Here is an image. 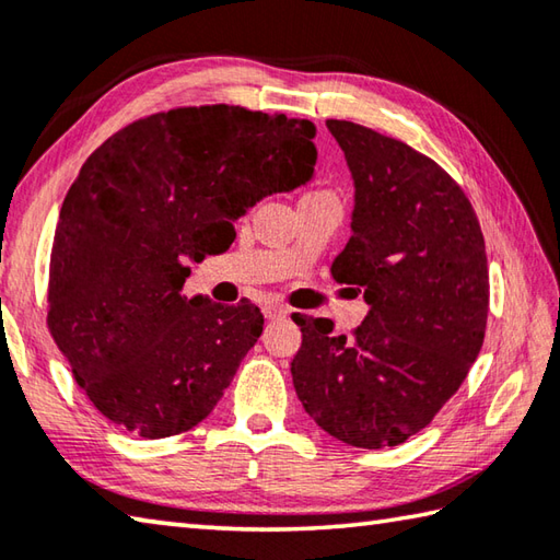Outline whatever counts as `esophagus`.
I'll use <instances>...</instances> for the list:
<instances>
[{
  "label": "esophagus",
  "mask_w": 560,
  "mask_h": 560,
  "mask_svg": "<svg viewBox=\"0 0 560 560\" xmlns=\"http://www.w3.org/2000/svg\"><path fill=\"white\" fill-rule=\"evenodd\" d=\"M261 313H265L267 320H279V317L289 315V308H287V305H279V303H267L265 308H261Z\"/></svg>",
  "instance_id": "esophagus-1"
}]
</instances>
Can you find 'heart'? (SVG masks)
Listing matches in <instances>:
<instances>
[{"label":"heart","instance_id":"b5f03b06","mask_svg":"<svg viewBox=\"0 0 560 560\" xmlns=\"http://www.w3.org/2000/svg\"><path fill=\"white\" fill-rule=\"evenodd\" d=\"M313 196H315V194H313Z\"/></svg>","mask_w":560,"mask_h":560}]
</instances>
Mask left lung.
Instances as JSON below:
<instances>
[{
    "label": "left lung",
    "mask_w": 560,
    "mask_h": 560,
    "mask_svg": "<svg viewBox=\"0 0 560 560\" xmlns=\"http://www.w3.org/2000/svg\"><path fill=\"white\" fill-rule=\"evenodd\" d=\"M354 182L352 237L337 281L364 289L352 337L295 315L291 361L305 412L335 440L398 446L462 386L488 323L486 243L470 201L434 160L352 120H327Z\"/></svg>",
    "instance_id": "obj_1"
}]
</instances>
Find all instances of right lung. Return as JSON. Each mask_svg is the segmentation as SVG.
<instances>
[{
    "instance_id": "add662e5",
    "label": "right lung",
    "mask_w": 560,
    "mask_h": 560,
    "mask_svg": "<svg viewBox=\"0 0 560 560\" xmlns=\"http://www.w3.org/2000/svg\"><path fill=\"white\" fill-rule=\"evenodd\" d=\"M311 120L191 106L140 118L96 148L60 208L48 327L104 418L142 440L211 415L261 335L249 301L179 293L265 196L315 174Z\"/></svg>"
}]
</instances>
